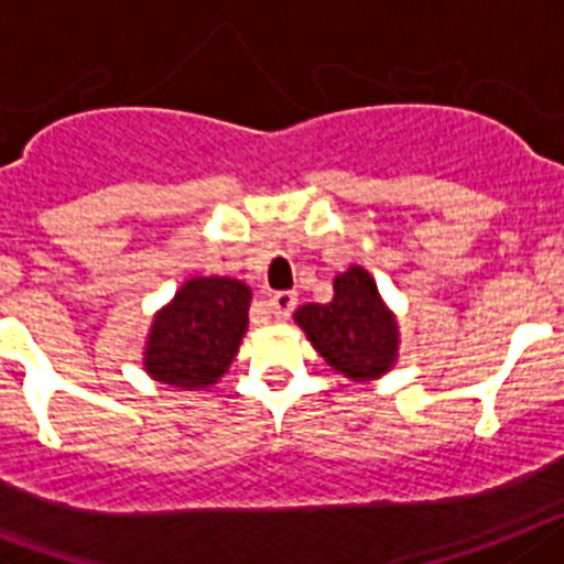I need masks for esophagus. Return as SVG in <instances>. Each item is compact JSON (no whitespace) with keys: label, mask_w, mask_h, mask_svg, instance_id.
Wrapping results in <instances>:
<instances>
[{"label":"esophagus","mask_w":564,"mask_h":564,"mask_svg":"<svg viewBox=\"0 0 564 564\" xmlns=\"http://www.w3.org/2000/svg\"><path fill=\"white\" fill-rule=\"evenodd\" d=\"M297 303V295L295 292H275V295L269 297L267 306L272 310V315L278 317V321H283V317L292 315V310H295Z\"/></svg>","instance_id":"34e87169"}]
</instances>
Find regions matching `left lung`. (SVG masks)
Listing matches in <instances>:
<instances>
[{
  "mask_svg": "<svg viewBox=\"0 0 564 564\" xmlns=\"http://www.w3.org/2000/svg\"><path fill=\"white\" fill-rule=\"evenodd\" d=\"M321 357L349 380H375L398 360V321L364 267H349L335 278L329 303H306L295 312Z\"/></svg>",
  "mask_w": 564,
  "mask_h": 564,
  "instance_id": "obj_1",
  "label": "left lung"
}]
</instances>
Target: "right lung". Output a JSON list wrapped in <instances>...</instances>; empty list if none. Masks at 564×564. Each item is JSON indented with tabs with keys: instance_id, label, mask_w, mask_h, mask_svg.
Here are the masks:
<instances>
[{
	"instance_id": "add662e5",
	"label": "right lung",
	"mask_w": 564,
	"mask_h": 564,
	"mask_svg": "<svg viewBox=\"0 0 564 564\" xmlns=\"http://www.w3.org/2000/svg\"><path fill=\"white\" fill-rule=\"evenodd\" d=\"M249 301V286L235 278H189L153 317L144 346L147 375L187 391L218 383L247 332Z\"/></svg>"
}]
</instances>
